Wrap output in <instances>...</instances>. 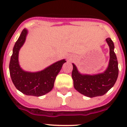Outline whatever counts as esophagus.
Wrapping results in <instances>:
<instances>
[{"label": "esophagus", "instance_id": "esophagus-1", "mask_svg": "<svg viewBox=\"0 0 127 127\" xmlns=\"http://www.w3.org/2000/svg\"><path fill=\"white\" fill-rule=\"evenodd\" d=\"M67 59H68V60H69V61H71L72 60V58L70 57H67Z\"/></svg>", "mask_w": 127, "mask_h": 127}]
</instances>
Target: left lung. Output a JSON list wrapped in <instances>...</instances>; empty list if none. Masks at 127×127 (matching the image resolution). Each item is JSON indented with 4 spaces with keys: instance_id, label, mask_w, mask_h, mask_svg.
Listing matches in <instances>:
<instances>
[{
    "instance_id": "8db88e82",
    "label": "left lung",
    "mask_w": 127,
    "mask_h": 127,
    "mask_svg": "<svg viewBox=\"0 0 127 127\" xmlns=\"http://www.w3.org/2000/svg\"><path fill=\"white\" fill-rule=\"evenodd\" d=\"M105 41L109 47L110 57L105 71L97 74H83L80 73L75 64H72V77L74 87L78 92L90 98L106 94L114 86L118 76V64L114 51V43L109 37Z\"/></svg>"
}]
</instances>
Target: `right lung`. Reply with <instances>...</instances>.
I'll use <instances>...</instances> for the list:
<instances>
[{"label":"right lung","mask_w":127,"mask_h":127,"mask_svg":"<svg viewBox=\"0 0 127 127\" xmlns=\"http://www.w3.org/2000/svg\"><path fill=\"white\" fill-rule=\"evenodd\" d=\"M27 34V29H24L14 44L9 63L10 76L14 85L20 92L25 95L40 97L53 89L56 77L66 61L65 59L59 60L41 71H25L19 64L18 55Z\"/></svg>","instance_id":"obj_1"}]
</instances>
